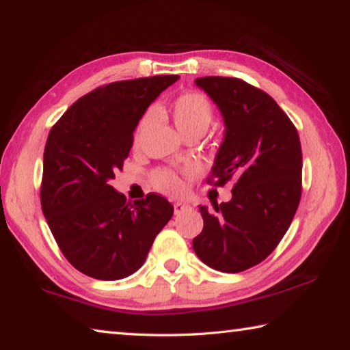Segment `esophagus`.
<instances>
[{
    "label": "esophagus",
    "instance_id": "esophagus-1",
    "mask_svg": "<svg viewBox=\"0 0 350 350\" xmlns=\"http://www.w3.org/2000/svg\"><path fill=\"white\" fill-rule=\"evenodd\" d=\"M188 209H191V206L188 205V203H183V202H176L174 203V213L176 214H180V213H185Z\"/></svg>",
    "mask_w": 350,
    "mask_h": 350
}]
</instances>
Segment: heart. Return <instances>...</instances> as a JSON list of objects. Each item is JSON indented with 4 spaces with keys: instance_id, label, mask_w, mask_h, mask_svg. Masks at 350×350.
<instances>
[{
    "instance_id": "1",
    "label": "heart",
    "mask_w": 350,
    "mask_h": 350,
    "mask_svg": "<svg viewBox=\"0 0 350 350\" xmlns=\"http://www.w3.org/2000/svg\"><path fill=\"white\" fill-rule=\"evenodd\" d=\"M171 119L182 136L189 133H205L213 120V109L205 96L199 93H183L174 99L170 109ZM151 122V113H145L137 122L135 139L139 141ZM153 183L157 189L167 194H179L182 182L173 171L159 170L153 176Z\"/></svg>"
}]
</instances>
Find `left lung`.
Instances as JSON below:
<instances>
[{"label": "left lung", "instance_id": "obj_1", "mask_svg": "<svg viewBox=\"0 0 350 350\" xmlns=\"http://www.w3.org/2000/svg\"><path fill=\"white\" fill-rule=\"evenodd\" d=\"M224 118L215 185L234 180L230 202L200 206L194 252L209 268L240 272L269 256L288 231L301 196V145L294 124L268 93L237 78H197Z\"/></svg>", "mask_w": 350, "mask_h": 350}]
</instances>
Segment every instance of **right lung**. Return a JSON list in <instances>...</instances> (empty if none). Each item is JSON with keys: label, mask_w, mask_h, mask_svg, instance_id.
Here are the masks:
<instances>
[{"label": "right lung", "mask_w": 350, "mask_h": 350, "mask_svg": "<svg viewBox=\"0 0 350 350\" xmlns=\"http://www.w3.org/2000/svg\"><path fill=\"white\" fill-rule=\"evenodd\" d=\"M177 75L111 82L76 100L50 130L41 206L62 254L98 280H120L144 265L174 206L148 194L135 205L110 185L122 170L133 131Z\"/></svg>", "instance_id": "add662e5"}]
</instances>
